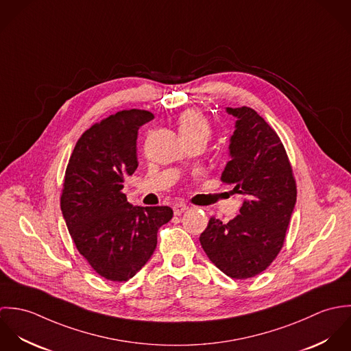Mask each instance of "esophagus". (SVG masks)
<instances>
[{
    "label": "esophagus",
    "mask_w": 351,
    "mask_h": 351,
    "mask_svg": "<svg viewBox=\"0 0 351 351\" xmlns=\"http://www.w3.org/2000/svg\"><path fill=\"white\" fill-rule=\"evenodd\" d=\"M188 209H189V206H188L186 204H184V202H177V204H174V206H173L174 215H177V216H180L181 213H184V212L188 210Z\"/></svg>",
    "instance_id": "obj_1"
}]
</instances>
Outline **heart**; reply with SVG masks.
Returning a JSON list of instances; mask_svg holds the SVG:
<instances>
[{
  "label": "heart",
  "instance_id": "obj_1",
  "mask_svg": "<svg viewBox=\"0 0 351 351\" xmlns=\"http://www.w3.org/2000/svg\"><path fill=\"white\" fill-rule=\"evenodd\" d=\"M177 124L180 135L184 141L200 139L206 143V141L212 135V125L209 120L200 110L196 109H189L181 113L177 120Z\"/></svg>",
  "mask_w": 351,
  "mask_h": 351
}]
</instances>
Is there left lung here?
I'll return each instance as SVG.
<instances>
[{
	"label": "left lung",
	"instance_id": "8db88e82",
	"mask_svg": "<svg viewBox=\"0 0 351 351\" xmlns=\"http://www.w3.org/2000/svg\"><path fill=\"white\" fill-rule=\"evenodd\" d=\"M227 112L238 120L221 181L234 184L246 200L228 223L210 217L200 243L216 267L243 280L266 270L282 249L298 189L277 132L251 108Z\"/></svg>",
	"mask_w": 351,
	"mask_h": 351
}]
</instances>
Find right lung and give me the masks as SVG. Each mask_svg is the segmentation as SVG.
<instances>
[{"mask_svg":"<svg viewBox=\"0 0 351 351\" xmlns=\"http://www.w3.org/2000/svg\"><path fill=\"white\" fill-rule=\"evenodd\" d=\"M154 119L130 109L93 124L78 139L64 173L60 209L80 254L101 277L132 278L156 247L158 230L173 217L170 206H132L123 193L138 167V130Z\"/></svg>","mask_w":351,"mask_h":351,"instance_id":"right-lung-1","label":"right lung"}]
</instances>
